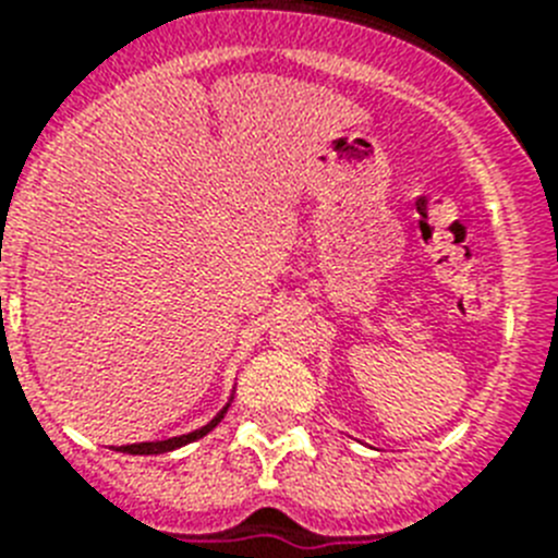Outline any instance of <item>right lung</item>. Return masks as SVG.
Here are the masks:
<instances>
[{
  "mask_svg": "<svg viewBox=\"0 0 558 558\" xmlns=\"http://www.w3.org/2000/svg\"><path fill=\"white\" fill-rule=\"evenodd\" d=\"M231 405V402H229ZM229 405L223 408V411L218 413V416L211 418L209 425L198 427V430L186 433V436H172V438H165V441H142V445H125V447H117L120 452H128V456H161V452H170V450H179V447L190 445V441H198V438H204L206 433L211 430V427L220 425V418L226 416V411H229Z\"/></svg>",
  "mask_w": 558,
  "mask_h": 558,
  "instance_id": "add662e5",
  "label": "right lung"
}]
</instances>
